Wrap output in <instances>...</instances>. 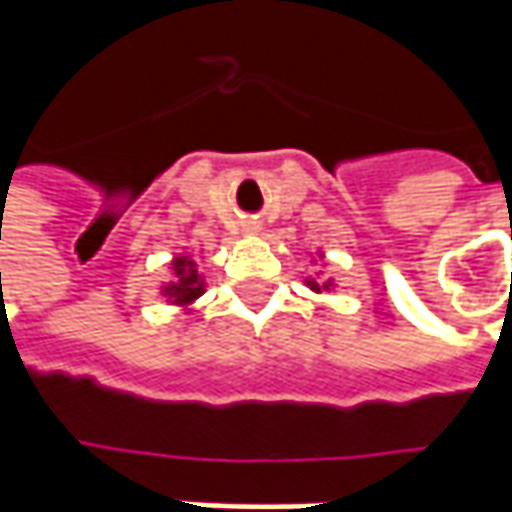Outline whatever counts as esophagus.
<instances>
[{
    "mask_svg": "<svg viewBox=\"0 0 512 512\" xmlns=\"http://www.w3.org/2000/svg\"><path fill=\"white\" fill-rule=\"evenodd\" d=\"M247 230H256V227H259V225H256V222H247Z\"/></svg>",
    "mask_w": 512,
    "mask_h": 512,
    "instance_id": "esophagus-1",
    "label": "esophagus"
}]
</instances>
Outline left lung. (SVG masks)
Instances as JSON below:
<instances>
[{"mask_svg":"<svg viewBox=\"0 0 512 512\" xmlns=\"http://www.w3.org/2000/svg\"><path fill=\"white\" fill-rule=\"evenodd\" d=\"M307 285H310V290H316V293H319L322 287H325V290H330V282H325V285H316V282H307Z\"/></svg>","mask_w":512,"mask_h":512,"instance_id":"obj_1","label":"left lung"}]
</instances>
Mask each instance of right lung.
I'll return each mask as SVG.
<instances>
[{
  "label": "right lung",
  "mask_w": 512,
  "mask_h": 512,
  "mask_svg": "<svg viewBox=\"0 0 512 512\" xmlns=\"http://www.w3.org/2000/svg\"><path fill=\"white\" fill-rule=\"evenodd\" d=\"M162 293L168 296L173 305H190L205 293V279L199 276L196 262H190V256H176L173 259V282L162 287Z\"/></svg>",
  "instance_id": "1"
}]
</instances>
